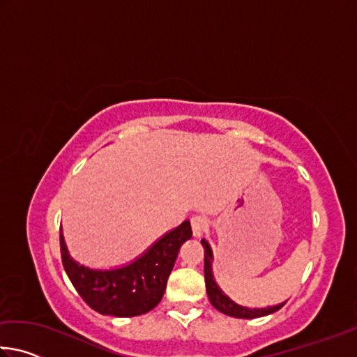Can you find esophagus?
<instances>
[{
  "mask_svg": "<svg viewBox=\"0 0 357 357\" xmlns=\"http://www.w3.org/2000/svg\"><path fill=\"white\" fill-rule=\"evenodd\" d=\"M190 223H192V233L195 238L203 236L204 231L208 229V220L206 217L203 215H193L190 219Z\"/></svg>",
  "mask_w": 357,
  "mask_h": 357,
  "instance_id": "esophagus-1",
  "label": "esophagus"
}]
</instances>
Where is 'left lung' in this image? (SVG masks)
<instances>
[{
	"instance_id": "8db88e82",
	"label": "left lung",
	"mask_w": 357,
	"mask_h": 357,
	"mask_svg": "<svg viewBox=\"0 0 357 357\" xmlns=\"http://www.w3.org/2000/svg\"><path fill=\"white\" fill-rule=\"evenodd\" d=\"M203 249H204V282H206V293L208 298L211 301L217 310L225 313V315L234 317V318H245V319H252V318H259V317H266L271 315V313L277 312L285 305V302H282L279 305H273V307H264V309H249V307H243L236 304V302L231 301L227 294H223L222 289L217 285L213 275V268H211V261H213V252H211V247L206 243V241L202 239Z\"/></svg>"
}]
</instances>
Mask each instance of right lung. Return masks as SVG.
Returning <instances> with one entry per match:
<instances>
[{
    "instance_id": "right-lung-1",
    "label": "right lung",
    "mask_w": 357,
    "mask_h": 357,
    "mask_svg": "<svg viewBox=\"0 0 357 357\" xmlns=\"http://www.w3.org/2000/svg\"><path fill=\"white\" fill-rule=\"evenodd\" d=\"M192 238L190 222L162 236L135 261L116 269H91L69 255L59 229V245L66 274L77 293L93 310L112 317H138L159 304L178 258L179 247Z\"/></svg>"
}]
</instances>
